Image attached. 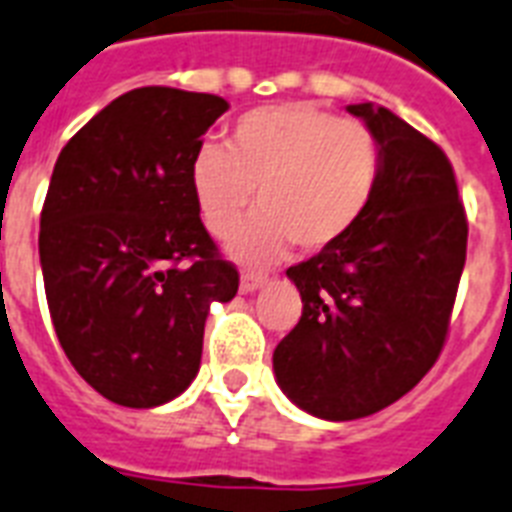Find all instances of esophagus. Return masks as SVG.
<instances>
[{
	"instance_id": "34e87169",
	"label": "esophagus",
	"mask_w": 512,
	"mask_h": 512,
	"mask_svg": "<svg viewBox=\"0 0 512 512\" xmlns=\"http://www.w3.org/2000/svg\"><path fill=\"white\" fill-rule=\"evenodd\" d=\"M261 285H267V275H253V272H243L240 275V291L243 293L259 291Z\"/></svg>"
}]
</instances>
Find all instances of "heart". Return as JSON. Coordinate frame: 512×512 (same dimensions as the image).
Segmentation results:
<instances>
[{"label":"heart","mask_w":512,"mask_h":512,"mask_svg":"<svg viewBox=\"0 0 512 512\" xmlns=\"http://www.w3.org/2000/svg\"><path fill=\"white\" fill-rule=\"evenodd\" d=\"M379 178L371 128L310 104L245 112L229 149L202 144L189 168L197 211L216 237L232 235L253 200L261 208L229 243L245 264L280 259L291 243L315 253L344 240L371 208Z\"/></svg>","instance_id":"b5f03b06"}]
</instances>
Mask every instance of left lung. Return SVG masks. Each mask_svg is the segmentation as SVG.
I'll list each match as a JSON object with an SVG mask.
<instances>
[{
    "label": "left lung",
    "instance_id": "8db88e82",
    "mask_svg": "<svg viewBox=\"0 0 512 512\" xmlns=\"http://www.w3.org/2000/svg\"><path fill=\"white\" fill-rule=\"evenodd\" d=\"M347 112L379 141V189L350 235L285 272L304 307L272 355L280 390L331 422L382 411L435 366L467 253L465 205L441 146L384 106Z\"/></svg>",
    "mask_w": 512,
    "mask_h": 512
}]
</instances>
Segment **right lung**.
<instances>
[{"label":"right lung","instance_id":"1","mask_svg":"<svg viewBox=\"0 0 512 512\" xmlns=\"http://www.w3.org/2000/svg\"><path fill=\"white\" fill-rule=\"evenodd\" d=\"M219 95L138 87L61 149L39 219L55 334L77 374L128 408L178 398L200 371L213 301L240 275L202 227L189 168Z\"/></svg>","mask_w":512,"mask_h":512}]
</instances>
